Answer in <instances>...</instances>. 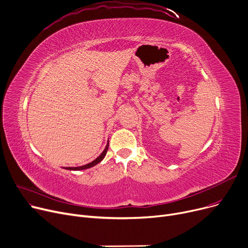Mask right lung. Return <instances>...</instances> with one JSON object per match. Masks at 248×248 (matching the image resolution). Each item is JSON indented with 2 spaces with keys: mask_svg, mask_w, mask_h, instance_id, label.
I'll return each mask as SVG.
<instances>
[{
  "mask_svg": "<svg viewBox=\"0 0 248 248\" xmlns=\"http://www.w3.org/2000/svg\"><path fill=\"white\" fill-rule=\"evenodd\" d=\"M108 145H109V144L108 142L106 149H104L103 152L98 155V157H97L94 161L91 162V163H88V164H86V165H84V166H80V167H67V168H65V169H67V170H72V171H79V170H85V169H89V168H91V167H93V166L97 165L98 163H100V162L103 160L104 157H106L107 152H108Z\"/></svg>",
  "mask_w": 248,
  "mask_h": 248,
  "instance_id": "1",
  "label": "right lung"
}]
</instances>
